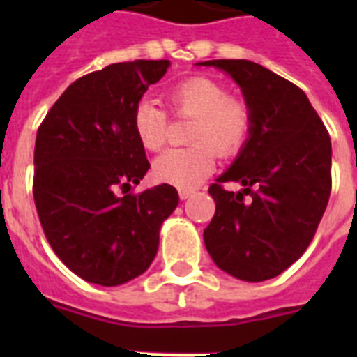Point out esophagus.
I'll list each match as a JSON object with an SVG mask.
<instances>
[{
	"instance_id": "obj_1",
	"label": "esophagus",
	"mask_w": 357,
	"mask_h": 357,
	"mask_svg": "<svg viewBox=\"0 0 357 357\" xmlns=\"http://www.w3.org/2000/svg\"><path fill=\"white\" fill-rule=\"evenodd\" d=\"M195 192V189H179V198H181V200H187V198H190Z\"/></svg>"
}]
</instances>
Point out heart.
I'll use <instances>...</instances> for the list:
<instances>
[{"mask_svg":"<svg viewBox=\"0 0 357 357\" xmlns=\"http://www.w3.org/2000/svg\"><path fill=\"white\" fill-rule=\"evenodd\" d=\"M168 102L176 116L192 119L187 131L190 146L165 151L153 174L165 183L190 189L211 174L215 153L228 159L243 150L252 131V109L241 98L229 96L222 83L204 75L179 81L168 92ZM131 126L144 150L159 151L167 142L168 114L151 100L135 105Z\"/></svg>","mask_w":357,"mask_h":357,"instance_id":"heart-1","label":"heart"}]
</instances>
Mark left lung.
Masks as SVG:
<instances>
[{"mask_svg":"<svg viewBox=\"0 0 357 357\" xmlns=\"http://www.w3.org/2000/svg\"><path fill=\"white\" fill-rule=\"evenodd\" d=\"M237 81L252 131L235 162L209 187L217 204L204 229L218 268L265 282L291 266L315 237L332 190V140L302 89L252 61L200 63ZM226 183L243 185L238 193Z\"/></svg>","mask_w":357,"mask_h":357,"instance_id":"8db88e82","label":"left lung"}]
</instances>
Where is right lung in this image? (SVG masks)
<instances>
[{"mask_svg":"<svg viewBox=\"0 0 357 357\" xmlns=\"http://www.w3.org/2000/svg\"><path fill=\"white\" fill-rule=\"evenodd\" d=\"M168 61L109 64L74 81L36 131L33 198L47 243L77 276L113 287L140 276L178 207L162 183L139 195L150 168L133 133L135 105Z\"/></svg>","mask_w":357,"mask_h":357,"instance_id":"obj_1","label":"right lung"}]
</instances>
